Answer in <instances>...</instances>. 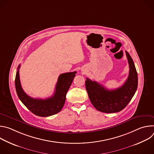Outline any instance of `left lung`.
Wrapping results in <instances>:
<instances>
[{"instance_id": "8db88e82", "label": "left lung", "mask_w": 154, "mask_h": 154, "mask_svg": "<svg viewBox=\"0 0 154 154\" xmlns=\"http://www.w3.org/2000/svg\"><path fill=\"white\" fill-rule=\"evenodd\" d=\"M129 64V74L122 86L109 90L96 81L86 78V89L93 106L103 113H112L123 109L134 97L138 87V74L134 61L125 51Z\"/></svg>"}]
</instances>
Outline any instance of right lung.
Returning a JSON list of instances; mask_svg holds the SVG:
<instances>
[{
	"instance_id": "right-lung-1",
	"label": "right lung",
	"mask_w": 154,
	"mask_h": 154,
	"mask_svg": "<svg viewBox=\"0 0 154 154\" xmlns=\"http://www.w3.org/2000/svg\"><path fill=\"white\" fill-rule=\"evenodd\" d=\"M19 65L15 78V87L18 97L23 103L36 116L48 117L60 112L63 108L66 95L75 76L76 72L64 73L60 75L54 95L46 99H34L29 96L22 88L19 79Z\"/></svg>"
}]
</instances>
